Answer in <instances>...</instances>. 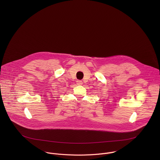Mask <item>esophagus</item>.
Returning a JSON list of instances; mask_svg holds the SVG:
<instances>
[{"label": "esophagus", "instance_id": "34e87169", "mask_svg": "<svg viewBox=\"0 0 160 160\" xmlns=\"http://www.w3.org/2000/svg\"><path fill=\"white\" fill-rule=\"evenodd\" d=\"M77 84L78 85H82L83 84V82H82V81H81V80H77Z\"/></svg>", "mask_w": 160, "mask_h": 160}]
</instances>
